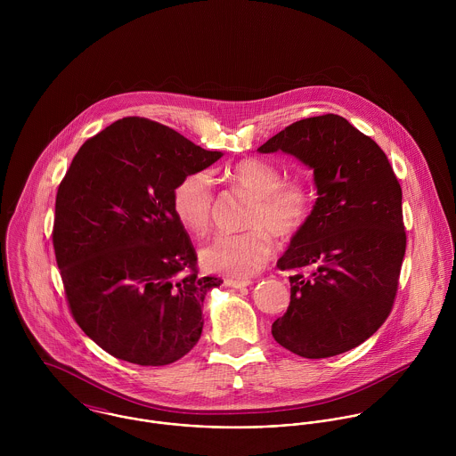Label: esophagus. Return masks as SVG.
Here are the masks:
<instances>
[{
    "instance_id": "esophagus-1",
    "label": "esophagus",
    "mask_w": 456,
    "mask_h": 456,
    "mask_svg": "<svg viewBox=\"0 0 456 456\" xmlns=\"http://www.w3.org/2000/svg\"><path fill=\"white\" fill-rule=\"evenodd\" d=\"M249 284H251V281H240V279H232V277H226V279H224V286L235 288V289L246 288V286H249Z\"/></svg>"
}]
</instances>
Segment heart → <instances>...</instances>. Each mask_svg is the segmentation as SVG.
I'll return each mask as SVG.
<instances>
[{"instance_id":"b5f03b06","label":"heart","mask_w":456,"mask_h":456,"mask_svg":"<svg viewBox=\"0 0 456 456\" xmlns=\"http://www.w3.org/2000/svg\"><path fill=\"white\" fill-rule=\"evenodd\" d=\"M230 184L253 196L240 233H219L200 251L208 272L248 279L258 273L275 253L273 237L289 242L309 224L316 193L305 179H284L282 170L265 159H242L224 170ZM177 219L188 230L201 233L210 226L214 212V183L207 172L181 179L172 195Z\"/></svg>"}]
</instances>
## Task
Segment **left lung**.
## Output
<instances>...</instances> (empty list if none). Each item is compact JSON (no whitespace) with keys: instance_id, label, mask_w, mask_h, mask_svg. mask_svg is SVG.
<instances>
[{"instance_id":"8db88e82","label":"left lung","mask_w":456,"mask_h":456,"mask_svg":"<svg viewBox=\"0 0 456 456\" xmlns=\"http://www.w3.org/2000/svg\"><path fill=\"white\" fill-rule=\"evenodd\" d=\"M258 151L309 165L320 195L309 224L277 261L295 273L272 335L304 358L346 353L379 330L396 297L407 240L396 175L383 149L335 114L297 121Z\"/></svg>"}]
</instances>
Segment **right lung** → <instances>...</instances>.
I'll use <instances>...</instances> for the list:
<instances>
[{"label":"right lung","mask_w":456,"mask_h":456,"mask_svg":"<svg viewBox=\"0 0 456 456\" xmlns=\"http://www.w3.org/2000/svg\"><path fill=\"white\" fill-rule=\"evenodd\" d=\"M223 154L168 126L125 118L82 143L56 195L53 244L75 323L109 354L168 365L203 328L219 277H200L172 195Z\"/></svg>","instance_id":"add662e5"}]
</instances>
